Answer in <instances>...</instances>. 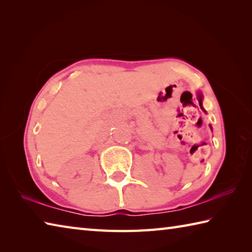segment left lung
<instances>
[{
	"instance_id": "8db88e82",
	"label": "left lung",
	"mask_w": 252,
	"mask_h": 252,
	"mask_svg": "<svg viewBox=\"0 0 252 252\" xmlns=\"http://www.w3.org/2000/svg\"><path fill=\"white\" fill-rule=\"evenodd\" d=\"M198 101H199V105H200V107H201V109L205 111V109H203V107H202V95L200 94V93H198Z\"/></svg>"
}]
</instances>
